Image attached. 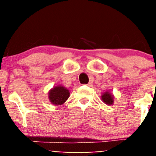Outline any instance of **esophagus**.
Instances as JSON below:
<instances>
[{
  "mask_svg": "<svg viewBox=\"0 0 156 156\" xmlns=\"http://www.w3.org/2000/svg\"><path fill=\"white\" fill-rule=\"evenodd\" d=\"M87 85L88 87H92V86H93V84H92V83H90H90H88L87 84Z\"/></svg>",
  "mask_w": 156,
  "mask_h": 156,
  "instance_id": "34e87169",
  "label": "esophagus"
}]
</instances>
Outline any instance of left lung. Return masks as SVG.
Instances as JSON below:
<instances>
[{"label":"left lung","mask_w":156,"mask_h":156,"mask_svg":"<svg viewBox=\"0 0 156 156\" xmlns=\"http://www.w3.org/2000/svg\"><path fill=\"white\" fill-rule=\"evenodd\" d=\"M101 101L105 104L108 105H111L114 102V96L112 93H110L109 91H106L103 93L101 96Z\"/></svg>","instance_id":"obj_1"}]
</instances>
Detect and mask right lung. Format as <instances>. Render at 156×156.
I'll use <instances>...</instances> for the list:
<instances>
[{"label": "right lung", "mask_w": 156, "mask_h": 156, "mask_svg": "<svg viewBox=\"0 0 156 156\" xmlns=\"http://www.w3.org/2000/svg\"><path fill=\"white\" fill-rule=\"evenodd\" d=\"M70 93L62 85L54 87L48 92V99L53 105H61L69 97Z\"/></svg>", "instance_id": "1"}]
</instances>
